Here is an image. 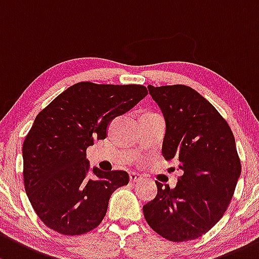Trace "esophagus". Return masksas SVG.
Wrapping results in <instances>:
<instances>
[{
  "mask_svg": "<svg viewBox=\"0 0 259 259\" xmlns=\"http://www.w3.org/2000/svg\"><path fill=\"white\" fill-rule=\"evenodd\" d=\"M129 179H130V182L135 184V182L141 181V180H143V176H141L140 174H138V172H130L129 174Z\"/></svg>",
  "mask_w": 259,
  "mask_h": 259,
  "instance_id": "1",
  "label": "esophagus"
}]
</instances>
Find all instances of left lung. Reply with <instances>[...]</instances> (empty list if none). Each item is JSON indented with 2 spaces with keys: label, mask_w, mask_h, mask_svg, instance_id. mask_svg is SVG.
I'll return each mask as SVG.
<instances>
[{
  "label": "left lung",
  "mask_w": 259,
  "mask_h": 259,
  "mask_svg": "<svg viewBox=\"0 0 259 259\" xmlns=\"http://www.w3.org/2000/svg\"><path fill=\"white\" fill-rule=\"evenodd\" d=\"M165 119L162 155L178 159L184 175L175 187L156 182L144 205L149 226L172 242L196 239L221 220L241 175L231 127L216 108L186 85H149Z\"/></svg>",
  "instance_id": "left-lung-1"
}]
</instances>
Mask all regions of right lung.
<instances>
[{"label":"right lung","instance_id":"1","mask_svg":"<svg viewBox=\"0 0 259 259\" xmlns=\"http://www.w3.org/2000/svg\"><path fill=\"white\" fill-rule=\"evenodd\" d=\"M146 95L144 85L80 81L36 116L22 149L23 180L29 202L47 227L77 236L100 225L111 194L129 184V175L91 168L85 151L108 137L114 118Z\"/></svg>","mask_w":259,"mask_h":259}]
</instances>
